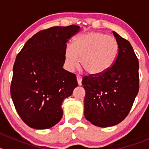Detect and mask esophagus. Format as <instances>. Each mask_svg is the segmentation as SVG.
Listing matches in <instances>:
<instances>
[{"label": "esophagus", "instance_id": "esophagus-1", "mask_svg": "<svg viewBox=\"0 0 149 149\" xmlns=\"http://www.w3.org/2000/svg\"><path fill=\"white\" fill-rule=\"evenodd\" d=\"M76 79H77L78 84H79V86L81 85V81H82V77H81V76H79V75H77V76H76Z\"/></svg>", "mask_w": 149, "mask_h": 149}]
</instances>
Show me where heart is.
<instances>
[{"mask_svg":"<svg viewBox=\"0 0 149 149\" xmlns=\"http://www.w3.org/2000/svg\"><path fill=\"white\" fill-rule=\"evenodd\" d=\"M118 47L113 37L100 32L84 33L73 39V44L65 48L64 59L68 70H73L79 66L91 75L106 71L115 61Z\"/></svg>","mask_w":149,"mask_h":149,"instance_id":"b5f03b06","label":"heart"}]
</instances>
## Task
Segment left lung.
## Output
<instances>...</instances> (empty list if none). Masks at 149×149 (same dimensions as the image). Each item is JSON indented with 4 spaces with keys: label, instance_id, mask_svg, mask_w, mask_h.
<instances>
[{
    "label": "left lung",
    "instance_id": "1",
    "mask_svg": "<svg viewBox=\"0 0 149 149\" xmlns=\"http://www.w3.org/2000/svg\"><path fill=\"white\" fill-rule=\"evenodd\" d=\"M118 50L112 65L99 75L86 76L84 116L94 125H115L128 115L139 90V63L130 42L115 31Z\"/></svg>",
    "mask_w": 149,
    "mask_h": 149
}]
</instances>
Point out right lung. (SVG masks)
Segmentation results:
<instances>
[{
    "label": "right lung",
    "mask_w": 149,
    "mask_h": 149,
    "mask_svg": "<svg viewBox=\"0 0 149 149\" xmlns=\"http://www.w3.org/2000/svg\"><path fill=\"white\" fill-rule=\"evenodd\" d=\"M77 25L53 26L33 35L19 52L10 95L22 120L34 129H47L63 117L62 102L78 86L76 75L63 68L67 42Z\"/></svg>",
    "instance_id": "right-lung-1"
}]
</instances>
